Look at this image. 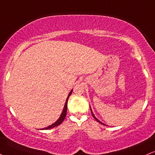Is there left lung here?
I'll return each mask as SVG.
<instances>
[{
    "label": "left lung",
    "instance_id": "8db88e82",
    "mask_svg": "<svg viewBox=\"0 0 155 155\" xmlns=\"http://www.w3.org/2000/svg\"><path fill=\"white\" fill-rule=\"evenodd\" d=\"M90 110H91V112H92V116H93V117H94V119H95V120H96L97 121H98V122H99V123H100V124H102V125H105V124H103V123L100 122V120H98V119H97V118L95 116H94V114H93V113H92V109H91V107H90Z\"/></svg>",
    "mask_w": 155,
    "mask_h": 155
}]
</instances>
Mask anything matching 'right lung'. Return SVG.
Returning a JSON list of instances; mask_svg holds the SVG:
<instances>
[{
	"label": "right lung",
	"instance_id": "right-lung-1",
	"mask_svg": "<svg viewBox=\"0 0 155 155\" xmlns=\"http://www.w3.org/2000/svg\"><path fill=\"white\" fill-rule=\"evenodd\" d=\"M72 91H73V89H72L70 93H69V94H68V97H67V99H66V103H65L64 107H63V112H62V113H61V116H60V118H59L58 119V120H57L56 121H55V122L54 123V124H53L52 125H50V126H48V127L44 128L43 129H45V130H46V129H50V128H54V127H55V126H59L60 124H62L63 121L64 120V119H65V118H66V112H67V103H68V97H69V96L71 95V94Z\"/></svg>",
	"mask_w": 155,
	"mask_h": 155
}]
</instances>
